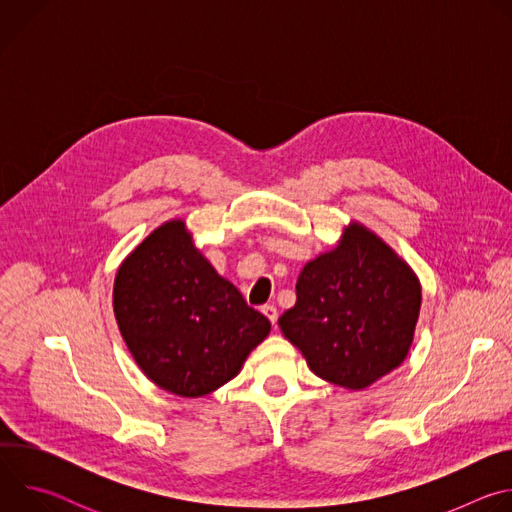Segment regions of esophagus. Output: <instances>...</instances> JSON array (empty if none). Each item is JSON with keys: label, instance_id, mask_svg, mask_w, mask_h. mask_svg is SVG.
<instances>
[{"label": "esophagus", "instance_id": "esophagus-1", "mask_svg": "<svg viewBox=\"0 0 512 512\" xmlns=\"http://www.w3.org/2000/svg\"><path fill=\"white\" fill-rule=\"evenodd\" d=\"M261 312H263V314L267 316V320L275 326V322H277V308H275V306H263Z\"/></svg>", "mask_w": 512, "mask_h": 512}]
</instances>
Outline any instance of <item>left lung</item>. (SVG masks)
Segmentation results:
<instances>
[{
  "label": "left lung",
  "mask_w": 512,
  "mask_h": 512,
  "mask_svg": "<svg viewBox=\"0 0 512 512\" xmlns=\"http://www.w3.org/2000/svg\"><path fill=\"white\" fill-rule=\"evenodd\" d=\"M296 294L279 330L316 377L362 391L407 358L421 310V281L369 227L350 221L330 251L304 265Z\"/></svg>",
  "instance_id": "left-lung-1"
}]
</instances>
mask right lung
I'll use <instances>...</instances> for the list:
<instances>
[{
  "label": "right lung",
  "instance_id": "obj_1",
  "mask_svg": "<svg viewBox=\"0 0 512 512\" xmlns=\"http://www.w3.org/2000/svg\"><path fill=\"white\" fill-rule=\"evenodd\" d=\"M113 312L141 373L188 399L235 379L271 330L200 253L184 218L156 227L121 261Z\"/></svg>",
  "mask_w": 512,
  "mask_h": 512
}]
</instances>
